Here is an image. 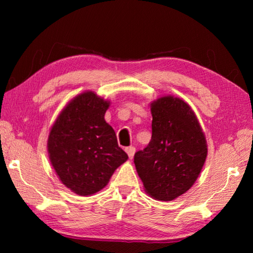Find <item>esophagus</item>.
I'll return each instance as SVG.
<instances>
[{
  "label": "esophagus",
  "mask_w": 253,
  "mask_h": 253,
  "mask_svg": "<svg viewBox=\"0 0 253 253\" xmlns=\"http://www.w3.org/2000/svg\"><path fill=\"white\" fill-rule=\"evenodd\" d=\"M125 151L127 153V155L129 158L134 157V154H135V147L134 146H129V147H126Z\"/></svg>",
  "instance_id": "obj_1"
}]
</instances>
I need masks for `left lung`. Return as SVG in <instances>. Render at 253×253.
<instances>
[{
  "label": "left lung",
  "mask_w": 253,
  "mask_h": 253,
  "mask_svg": "<svg viewBox=\"0 0 253 253\" xmlns=\"http://www.w3.org/2000/svg\"><path fill=\"white\" fill-rule=\"evenodd\" d=\"M152 139L135 154L144 190L157 201H173L198 179L208 156L199 119L187 102L172 95L151 102Z\"/></svg>",
  "instance_id": "left-lung-1"
}]
</instances>
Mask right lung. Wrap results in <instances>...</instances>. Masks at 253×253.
I'll list each match as a JSON object with an SVG mask.
<instances>
[{
  "instance_id": "add662e5",
  "label": "right lung",
  "mask_w": 253,
  "mask_h": 253,
  "mask_svg": "<svg viewBox=\"0 0 253 253\" xmlns=\"http://www.w3.org/2000/svg\"><path fill=\"white\" fill-rule=\"evenodd\" d=\"M109 106L96 92L84 91L68 102L50 128L46 147L51 165L63 185L81 196L102 190L128 160L105 121Z\"/></svg>"
}]
</instances>
